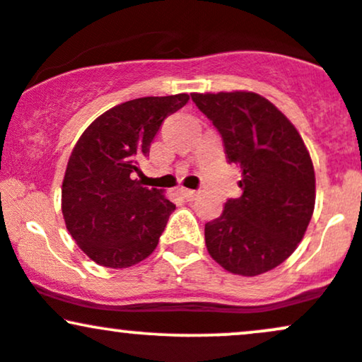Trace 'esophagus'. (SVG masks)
I'll list each match as a JSON object with an SVG mask.
<instances>
[{
    "mask_svg": "<svg viewBox=\"0 0 362 362\" xmlns=\"http://www.w3.org/2000/svg\"><path fill=\"white\" fill-rule=\"evenodd\" d=\"M182 195H184L187 201H194V199H197L199 192H195V190H190V189H182Z\"/></svg>",
    "mask_w": 362,
    "mask_h": 362,
    "instance_id": "esophagus-1",
    "label": "esophagus"
}]
</instances>
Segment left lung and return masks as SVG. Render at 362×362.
<instances>
[{"mask_svg": "<svg viewBox=\"0 0 362 362\" xmlns=\"http://www.w3.org/2000/svg\"><path fill=\"white\" fill-rule=\"evenodd\" d=\"M213 120L243 194L204 228L209 255L224 271L253 277L296 250L315 209L313 161L300 132L274 103L253 91L190 93Z\"/></svg>", "mask_w": 362, "mask_h": 362, "instance_id": "8db88e82", "label": "left lung"}]
</instances>
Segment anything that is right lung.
<instances>
[{
	"label": "right lung",
	"mask_w": 362,
	"mask_h": 362,
	"mask_svg": "<svg viewBox=\"0 0 362 362\" xmlns=\"http://www.w3.org/2000/svg\"><path fill=\"white\" fill-rule=\"evenodd\" d=\"M189 95L143 97L112 107L74 144L61 189L66 228L91 260L110 269L155 252L175 204L136 178L161 122Z\"/></svg>",
	"instance_id": "obj_1"
}]
</instances>
